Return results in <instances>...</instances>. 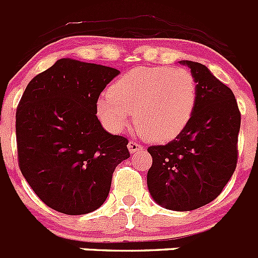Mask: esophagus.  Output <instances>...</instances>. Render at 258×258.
I'll return each mask as SVG.
<instances>
[{
  "instance_id": "34e87169",
  "label": "esophagus",
  "mask_w": 258,
  "mask_h": 258,
  "mask_svg": "<svg viewBox=\"0 0 258 258\" xmlns=\"http://www.w3.org/2000/svg\"><path fill=\"white\" fill-rule=\"evenodd\" d=\"M127 149H129L131 154H136L137 151H141V150L143 149V145L138 143L137 141L132 140V141H129V143H127Z\"/></svg>"
}]
</instances>
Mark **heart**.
I'll return each mask as SVG.
<instances>
[{"mask_svg":"<svg viewBox=\"0 0 258 258\" xmlns=\"http://www.w3.org/2000/svg\"><path fill=\"white\" fill-rule=\"evenodd\" d=\"M197 83L184 68L138 67L116 80L97 102V115L113 133L133 120L154 142H165L187 126L197 104Z\"/></svg>","mask_w":258,"mask_h":258,"instance_id":"heart-1","label":"heart"}]
</instances>
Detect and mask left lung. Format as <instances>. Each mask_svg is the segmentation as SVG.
<instances>
[{"mask_svg":"<svg viewBox=\"0 0 258 258\" xmlns=\"http://www.w3.org/2000/svg\"><path fill=\"white\" fill-rule=\"evenodd\" d=\"M197 83V104L174 140L150 146L147 186L152 199L170 211H194L222 192L238 161L240 111L231 89L202 63L181 60Z\"/></svg>","mask_w":258,"mask_h":258,"instance_id":"8db88e82","label":"left lung"}]
</instances>
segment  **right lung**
Instances as JSON below:
<instances>
[{
	"mask_svg": "<svg viewBox=\"0 0 258 258\" xmlns=\"http://www.w3.org/2000/svg\"><path fill=\"white\" fill-rule=\"evenodd\" d=\"M116 68L63 58L29 81L17 109L19 168L54 211L79 216L108 197L116 166L131 156L127 140L97 117L98 98Z\"/></svg>",
	"mask_w": 258,
	"mask_h": 258,
	"instance_id": "add662e5",
	"label": "right lung"
}]
</instances>
